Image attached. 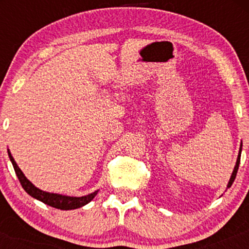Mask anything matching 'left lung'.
I'll return each mask as SVG.
<instances>
[{
    "mask_svg": "<svg viewBox=\"0 0 249 249\" xmlns=\"http://www.w3.org/2000/svg\"><path fill=\"white\" fill-rule=\"evenodd\" d=\"M241 150H242V142H241V146H240L238 159H236V162H235V166H234L233 173H232V176H231L230 181H228V184H227V188H230L231 186H232V184L234 182V179H235V177H236V173H238V168H239V164H240V157H241Z\"/></svg>",
    "mask_w": 249,
    "mask_h": 249,
    "instance_id": "left-lung-1",
    "label": "left lung"
}]
</instances>
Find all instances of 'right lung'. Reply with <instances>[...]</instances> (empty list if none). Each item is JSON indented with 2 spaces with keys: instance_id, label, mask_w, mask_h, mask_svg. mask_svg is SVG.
Returning <instances> with one entry per match:
<instances>
[{
  "instance_id": "obj_1",
  "label": "right lung",
  "mask_w": 249,
  "mask_h": 249,
  "mask_svg": "<svg viewBox=\"0 0 249 249\" xmlns=\"http://www.w3.org/2000/svg\"><path fill=\"white\" fill-rule=\"evenodd\" d=\"M8 154H9V158L11 164H13L14 170H15V173L18 178L19 182H21L22 187L24 188V191L27 192L29 196H33L39 201L44 202V204L49 205L51 207L58 208V210H63V211H69V210H76V208L83 207L85 205L89 204L98 193V190L95 191V192L88 194V196H62V194H57V193H50V192H45V191L39 190L38 187H36L30 180H28L27 177L24 176L23 172L21 171V168L17 166L15 159L13 158L11 156L10 151L8 150Z\"/></svg>"
}]
</instances>
